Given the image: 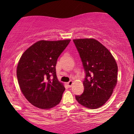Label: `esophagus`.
<instances>
[{
  "mask_svg": "<svg viewBox=\"0 0 134 134\" xmlns=\"http://www.w3.org/2000/svg\"><path fill=\"white\" fill-rule=\"evenodd\" d=\"M72 83H73V81H72V80H70V81L68 82V83H67L68 85L69 86V87H71V86H72Z\"/></svg>",
  "mask_w": 134,
  "mask_h": 134,
  "instance_id": "esophagus-1",
  "label": "esophagus"
}]
</instances>
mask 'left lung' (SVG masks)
<instances>
[{
  "mask_svg": "<svg viewBox=\"0 0 134 134\" xmlns=\"http://www.w3.org/2000/svg\"><path fill=\"white\" fill-rule=\"evenodd\" d=\"M73 42L85 72L84 91L76 99L84 107L97 109L112 94L117 83L118 66L110 51L96 40L75 39Z\"/></svg>",
  "mask_w": 134,
  "mask_h": 134,
  "instance_id": "left-lung-1",
  "label": "left lung"
}]
</instances>
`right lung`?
Wrapping results in <instances>:
<instances>
[{
	"label": "right lung",
	"instance_id": "add662e5",
	"mask_svg": "<svg viewBox=\"0 0 134 134\" xmlns=\"http://www.w3.org/2000/svg\"><path fill=\"white\" fill-rule=\"evenodd\" d=\"M71 40H41L22 55L17 78L24 96L33 105L49 109L60 103L65 88L58 80L56 64Z\"/></svg>",
	"mask_w": 134,
	"mask_h": 134
}]
</instances>
